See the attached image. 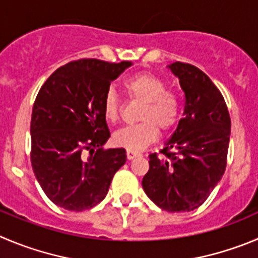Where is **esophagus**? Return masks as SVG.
<instances>
[{"label": "esophagus", "mask_w": 258, "mask_h": 258, "mask_svg": "<svg viewBox=\"0 0 258 258\" xmlns=\"http://www.w3.org/2000/svg\"><path fill=\"white\" fill-rule=\"evenodd\" d=\"M140 153H136V151H131V150H127V159L128 160H132V159L137 158V156H140Z\"/></svg>", "instance_id": "34e87169"}]
</instances>
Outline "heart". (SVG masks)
<instances>
[{"mask_svg":"<svg viewBox=\"0 0 258 258\" xmlns=\"http://www.w3.org/2000/svg\"><path fill=\"white\" fill-rule=\"evenodd\" d=\"M123 89L131 102L143 103L139 110L140 123L123 127L113 135V143L131 151H141L158 139L159 130L174 128L180 117V100L167 84L151 74H136L124 80ZM103 112L109 122L119 119L122 100L117 91L109 88L103 96Z\"/></svg>","mask_w":258,"mask_h":258,"instance_id":"b5f03b06","label":"heart"}]
</instances>
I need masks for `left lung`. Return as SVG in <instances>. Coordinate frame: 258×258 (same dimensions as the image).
<instances>
[{
	"instance_id": "left-lung-1",
	"label": "left lung",
	"mask_w": 258,
	"mask_h": 258,
	"mask_svg": "<svg viewBox=\"0 0 258 258\" xmlns=\"http://www.w3.org/2000/svg\"><path fill=\"white\" fill-rule=\"evenodd\" d=\"M179 79L184 112L160 154L149 155L143 187L149 199L169 213L201 206L227 167L230 117L219 89L205 72L183 62L168 66Z\"/></svg>"
}]
</instances>
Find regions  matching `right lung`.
<instances>
[{
	"label": "right lung",
	"instance_id": "obj_1",
	"mask_svg": "<svg viewBox=\"0 0 258 258\" xmlns=\"http://www.w3.org/2000/svg\"><path fill=\"white\" fill-rule=\"evenodd\" d=\"M131 64L78 59L57 69L40 88L31 113V167L59 208L83 211L98 205L126 163L124 149H103L110 137L103 96Z\"/></svg>",
	"mask_w": 258,
	"mask_h": 258
}]
</instances>
